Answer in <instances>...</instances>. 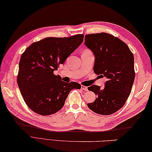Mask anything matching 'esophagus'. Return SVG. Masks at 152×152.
Returning a JSON list of instances; mask_svg holds the SVG:
<instances>
[{"mask_svg": "<svg viewBox=\"0 0 152 152\" xmlns=\"http://www.w3.org/2000/svg\"><path fill=\"white\" fill-rule=\"evenodd\" d=\"M81 89H82V90H84V91H88V87L83 86V85H81Z\"/></svg>", "mask_w": 152, "mask_h": 152, "instance_id": "34e87169", "label": "esophagus"}]
</instances>
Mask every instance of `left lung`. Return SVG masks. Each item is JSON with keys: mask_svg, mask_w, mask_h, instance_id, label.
<instances>
[{"mask_svg": "<svg viewBox=\"0 0 152 152\" xmlns=\"http://www.w3.org/2000/svg\"><path fill=\"white\" fill-rule=\"evenodd\" d=\"M84 44L95 56V73L105 77V88L88 87L97 96L87 104L95 113L108 115L123 107L131 93L135 79L134 57L127 44L106 33L85 36Z\"/></svg>", "mask_w": 152, "mask_h": 152, "instance_id": "left-lung-1", "label": "left lung"}]
</instances>
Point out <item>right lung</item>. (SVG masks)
I'll list each match as a JSON object with an SVG mask.
<instances>
[{"instance_id":"add662e5","label":"right lung","mask_w":152,"mask_h":152,"mask_svg":"<svg viewBox=\"0 0 152 152\" xmlns=\"http://www.w3.org/2000/svg\"><path fill=\"white\" fill-rule=\"evenodd\" d=\"M84 35L47 37L31 44L22 54L17 83L26 104L41 115H50L63 107L73 89L80 84L64 83L54 75L60 64L83 42Z\"/></svg>"}]
</instances>
